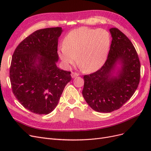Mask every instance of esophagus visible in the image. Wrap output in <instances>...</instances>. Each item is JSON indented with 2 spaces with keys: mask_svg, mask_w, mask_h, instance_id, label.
Returning <instances> with one entry per match:
<instances>
[{
  "mask_svg": "<svg viewBox=\"0 0 151 151\" xmlns=\"http://www.w3.org/2000/svg\"><path fill=\"white\" fill-rule=\"evenodd\" d=\"M78 76H79V74H77V73H76V72H72L71 73V76H72V78H75V77H77Z\"/></svg>",
  "mask_w": 151,
  "mask_h": 151,
  "instance_id": "obj_1",
  "label": "esophagus"
}]
</instances>
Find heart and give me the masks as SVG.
<instances>
[{"mask_svg":"<svg viewBox=\"0 0 151 151\" xmlns=\"http://www.w3.org/2000/svg\"><path fill=\"white\" fill-rule=\"evenodd\" d=\"M110 43V35L106 29L81 27L67 35L58 55L67 67L74 64L78 58L86 71L94 72L106 61Z\"/></svg>","mask_w":151,"mask_h":151,"instance_id":"obj_1","label":"heart"}]
</instances>
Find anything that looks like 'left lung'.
Here are the masks:
<instances>
[{"instance_id": "1", "label": "left lung", "mask_w": 151, "mask_h": 151, "mask_svg": "<svg viewBox=\"0 0 151 151\" xmlns=\"http://www.w3.org/2000/svg\"><path fill=\"white\" fill-rule=\"evenodd\" d=\"M109 31L112 40L107 60L100 69L84 76L83 97L91 108L102 113L116 110L129 101L140 77V63L133 44L118 28ZM117 63L121 67L114 76Z\"/></svg>"}]
</instances>
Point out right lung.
Segmentation results:
<instances>
[{
    "label": "right lung",
    "mask_w": 151,
    "mask_h": 151,
    "mask_svg": "<svg viewBox=\"0 0 151 151\" xmlns=\"http://www.w3.org/2000/svg\"><path fill=\"white\" fill-rule=\"evenodd\" d=\"M60 27L35 31L14 52L9 77L12 93L28 110L47 115L56 108L70 72L58 68V40Z\"/></svg>",
    "instance_id": "right-lung-1"
}]
</instances>
